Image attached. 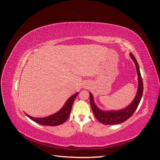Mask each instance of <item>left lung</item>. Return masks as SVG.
Wrapping results in <instances>:
<instances>
[{
  "label": "left lung",
  "mask_w": 160,
  "mask_h": 160,
  "mask_svg": "<svg viewBox=\"0 0 160 160\" xmlns=\"http://www.w3.org/2000/svg\"><path fill=\"white\" fill-rule=\"evenodd\" d=\"M130 56L132 59L135 62V67H136V70L138 75V93L135 98L133 101V102L131 103L128 107L125 108L122 110L119 111H103L100 110L97 106L95 105L93 96L90 93V104L91 107L93 111V114L96 119H98L99 122L102 123L105 125H115V124H119L124 122L125 121L128 120L129 118L132 117V115L134 113L135 110L137 109L138 105L139 104L140 101L142 98L143 91V81L142 78L140 73V71L139 68V65L138 62L135 59V57L132 52H130Z\"/></svg>",
  "instance_id": "8db88e82"
}]
</instances>
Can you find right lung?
<instances>
[{"label":"right lung","instance_id":"right-lung-1","mask_svg":"<svg viewBox=\"0 0 160 160\" xmlns=\"http://www.w3.org/2000/svg\"><path fill=\"white\" fill-rule=\"evenodd\" d=\"M77 95H78V93H76L70 97L68 100L66 101L63 108H62L59 111H58L57 113L55 114L48 116V117L42 118H32L31 116L27 114L26 115L31 119L34 121V122L41 125H48V126H57V125H61L62 123H63L65 121L68 119L69 116L71 113L72 103H73Z\"/></svg>","mask_w":160,"mask_h":160}]
</instances>
